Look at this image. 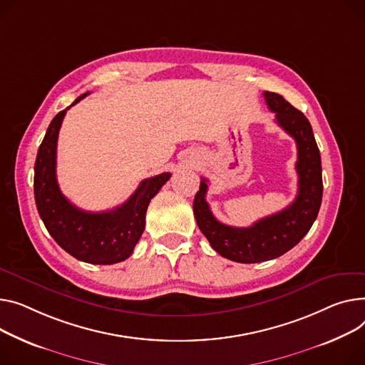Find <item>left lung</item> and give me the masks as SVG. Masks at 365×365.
Instances as JSON below:
<instances>
[{
    "mask_svg": "<svg viewBox=\"0 0 365 365\" xmlns=\"http://www.w3.org/2000/svg\"><path fill=\"white\" fill-rule=\"evenodd\" d=\"M262 95L276 114V123L297 142L298 195L295 201L250 227H233L220 223L212 215L205 201L207 179H201L200 190L193 200L197 225L212 250L227 259L244 264L274 259L292 250L317 218L323 198L322 158L308 118L282 95L269 91Z\"/></svg>",
    "mask_w": 365,
    "mask_h": 365,
    "instance_id": "8db88e82",
    "label": "left lung"
}]
</instances>
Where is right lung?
<instances>
[{"instance_id":"obj_1","label":"right lung","mask_w":365,"mask_h":365,"mask_svg":"<svg viewBox=\"0 0 365 365\" xmlns=\"http://www.w3.org/2000/svg\"><path fill=\"white\" fill-rule=\"evenodd\" d=\"M66 111L67 108L53 118L38 150L34 179L38 212L46 230L71 257L89 264L125 261L142 236L150 201L172 175L161 173L142 180L126 202L110 211L89 212L75 207L61 193L56 176L57 139Z\"/></svg>"}]
</instances>
